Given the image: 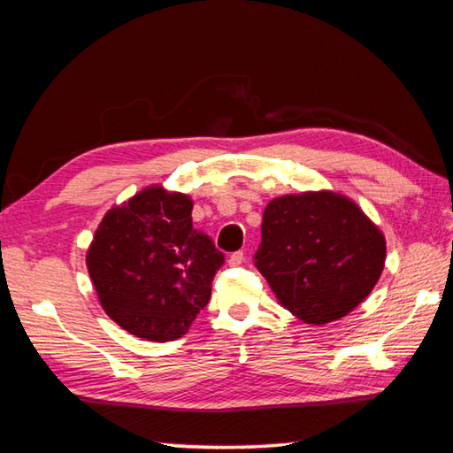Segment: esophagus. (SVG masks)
<instances>
[{"label":"esophagus","instance_id":"1","mask_svg":"<svg viewBox=\"0 0 453 453\" xmlns=\"http://www.w3.org/2000/svg\"><path fill=\"white\" fill-rule=\"evenodd\" d=\"M243 261H245V255H243V251H235V253L229 255V259H227V263H229V265H232V267L242 265Z\"/></svg>","mask_w":453,"mask_h":453}]
</instances>
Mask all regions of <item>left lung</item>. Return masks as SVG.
I'll return each instance as SVG.
<instances>
[{
  "instance_id": "8db88e82",
  "label": "left lung",
  "mask_w": 453,
  "mask_h": 453,
  "mask_svg": "<svg viewBox=\"0 0 453 453\" xmlns=\"http://www.w3.org/2000/svg\"><path fill=\"white\" fill-rule=\"evenodd\" d=\"M384 259V234L342 194L279 196L263 211L255 265L279 305L307 325L333 323L358 307Z\"/></svg>"
}]
</instances>
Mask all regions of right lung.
I'll return each instance as SVG.
<instances>
[{
	"mask_svg": "<svg viewBox=\"0 0 453 453\" xmlns=\"http://www.w3.org/2000/svg\"><path fill=\"white\" fill-rule=\"evenodd\" d=\"M192 208L190 196L148 186L112 205L88 245L101 307L138 339L176 341L208 305L224 253L192 227Z\"/></svg>",
	"mask_w": 453,
	"mask_h": 453,
	"instance_id": "1",
	"label": "right lung"
}]
</instances>
